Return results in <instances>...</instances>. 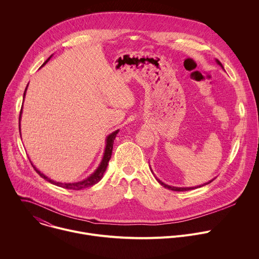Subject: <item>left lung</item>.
I'll list each match as a JSON object with an SVG mask.
<instances>
[{
  "instance_id": "obj_1",
  "label": "left lung",
  "mask_w": 259,
  "mask_h": 259,
  "mask_svg": "<svg viewBox=\"0 0 259 259\" xmlns=\"http://www.w3.org/2000/svg\"><path fill=\"white\" fill-rule=\"evenodd\" d=\"M215 62L224 69V67H223V65H222V63L219 61V60H217L215 59ZM150 167V166H149ZM151 169V168H150ZM151 173L153 174V171H152V169H151ZM153 176H154V174H153ZM155 177V176H154ZM155 179H156V181L161 185V186H163L164 188H166V189H169V190H173V191H188V190H192V189H195V188H198V187H202V186H204V185H206V184H209L210 182H212L213 181V179L212 180H210L209 182H207V183H204L203 185H199V186H195V187H175V186H169V185H167V184H164L163 182H161L159 179H157L156 177H155Z\"/></svg>"
}]
</instances>
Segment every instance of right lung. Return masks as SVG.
Masks as SVG:
<instances>
[{"mask_svg": "<svg viewBox=\"0 0 259 259\" xmlns=\"http://www.w3.org/2000/svg\"><path fill=\"white\" fill-rule=\"evenodd\" d=\"M53 56V55H52ZM52 56L41 65V67H44L49 61H50V59L52 58ZM40 67V68H41ZM27 86H28V84H27ZM27 86H26V89H25V92H24V95H23V100L25 99V95H26V91H27ZM22 109H23V106H22V108H21V111H20V116H19V131H20V133H21V128H20V121H21V115H22ZM118 132H119V130H116V131H114V132H112L110 135H108V137H107V139H106V147H105V152H104V156H103V158H102V161H101V163H100V165L98 166V168L94 171V173L91 175V176H89L88 178H85V179H83V180H81V181H78V182H72V183H66V182H57V181H54V180H52L51 178H49L48 176H46L45 174H42L40 170H38L34 165H33V163L31 162V160H30V162H31V164H32V166H33V168L35 169V171L36 173L41 177V178H44L45 180H47L48 182H50L51 184H53V185H56V186H59V187H62V188H65V189H70V190H81V189H84V188H88V187H92V186H94L95 184H97L98 182H100L101 180H102V178L104 177V174H105V171H106V169H107V166H108V163H109V160L111 159V156H112V151H113V144H114V140H115V138H116V136H117V134H118ZM20 136H21V134H20Z\"/></svg>", "mask_w": 259, "mask_h": 259, "instance_id": "1", "label": "right lung"}]
</instances>
